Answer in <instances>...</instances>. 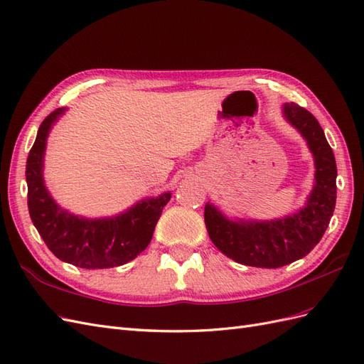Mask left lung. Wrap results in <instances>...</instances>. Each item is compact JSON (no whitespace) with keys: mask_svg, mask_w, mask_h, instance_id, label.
Returning <instances> with one entry per match:
<instances>
[{"mask_svg":"<svg viewBox=\"0 0 364 364\" xmlns=\"http://www.w3.org/2000/svg\"><path fill=\"white\" fill-rule=\"evenodd\" d=\"M282 117L306 141L314 159V183L305 205L273 220L229 218L208 202L205 225L215 247L235 262L278 269L304 258L323 237L337 197V167L318 121L296 103L282 106Z\"/></svg>","mask_w":364,"mask_h":364,"instance_id":"8db88e82","label":"left lung"}]
</instances>
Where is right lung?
I'll list each match as a JSON object with an SVG mask.
<instances>
[{"label": "right lung", "mask_w": 364, "mask_h": 364, "mask_svg": "<svg viewBox=\"0 0 364 364\" xmlns=\"http://www.w3.org/2000/svg\"><path fill=\"white\" fill-rule=\"evenodd\" d=\"M65 112L67 107H59L42 121L28 153L26 179L30 218L48 249L60 261L82 269L123 266L149 246L171 193L146 197L112 217L87 218L63 209L46 186L43 156L51 127Z\"/></svg>", "instance_id": "obj_1"}]
</instances>
